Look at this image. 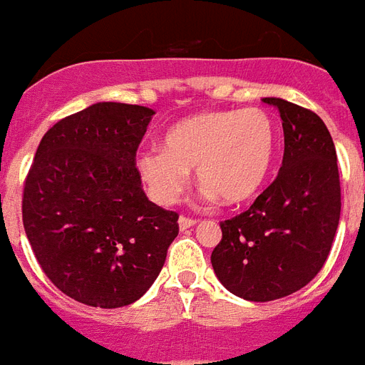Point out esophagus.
<instances>
[{
	"label": "esophagus",
	"mask_w": 365,
	"mask_h": 365,
	"mask_svg": "<svg viewBox=\"0 0 365 365\" xmlns=\"http://www.w3.org/2000/svg\"><path fill=\"white\" fill-rule=\"evenodd\" d=\"M192 226H196V220L194 218H188V217H179V228L185 232V230L192 228Z\"/></svg>",
	"instance_id": "esophagus-1"
}]
</instances>
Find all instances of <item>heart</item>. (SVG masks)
<instances>
[{
	"mask_svg": "<svg viewBox=\"0 0 365 365\" xmlns=\"http://www.w3.org/2000/svg\"><path fill=\"white\" fill-rule=\"evenodd\" d=\"M277 154V120L262 107L211 110L177 122L164 148H145L135 169L150 200L177 203L194 169L207 200L241 205L260 194Z\"/></svg>",
	"mask_w": 365,
	"mask_h": 365,
	"instance_id": "b5f03b06",
	"label": "heart"
}]
</instances>
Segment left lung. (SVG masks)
<instances>
[{"instance_id":"8db88e82","label":"left lung","mask_w":365,"mask_h":365,"mask_svg":"<svg viewBox=\"0 0 365 365\" xmlns=\"http://www.w3.org/2000/svg\"><path fill=\"white\" fill-rule=\"evenodd\" d=\"M264 103L281 115L282 165L250 209L220 224L211 255L218 281L249 302L284 298L313 281L341 215L337 154L322 118L281 98Z\"/></svg>"}]
</instances>
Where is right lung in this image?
<instances>
[{"mask_svg":"<svg viewBox=\"0 0 365 365\" xmlns=\"http://www.w3.org/2000/svg\"><path fill=\"white\" fill-rule=\"evenodd\" d=\"M154 110L100 101L43 135L22 197L41 269L69 298L115 309L137 302L164 267L179 215L143 192L135 153Z\"/></svg>","mask_w":365,"mask_h":365,"instance_id":"right-lung-1","label":"right lung"}]
</instances>
